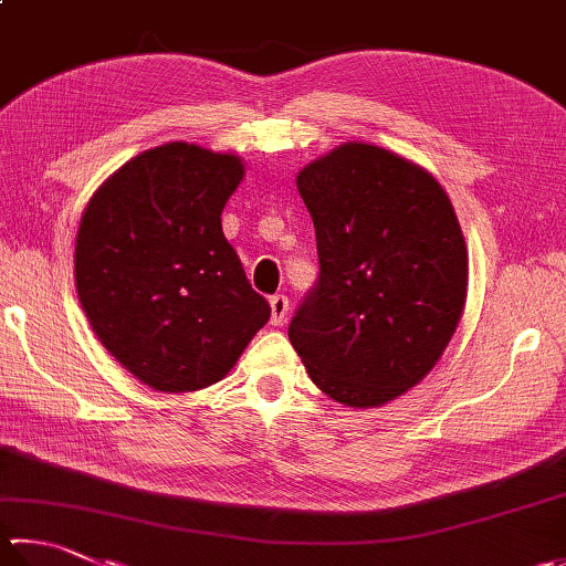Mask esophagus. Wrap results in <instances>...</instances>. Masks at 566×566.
<instances>
[{
    "label": "esophagus",
    "mask_w": 566,
    "mask_h": 566,
    "mask_svg": "<svg viewBox=\"0 0 566 566\" xmlns=\"http://www.w3.org/2000/svg\"><path fill=\"white\" fill-rule=\"evenodd\" d=\"M269 303H271V325H283L287 315V297L273 295Z\"/></svg>",
    "instance_id": "34e87169"
}]
</instances>
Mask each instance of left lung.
Masks as SVG:
<instances>
[{"instance_id":"left-lung-1","label":"left lung","mask_w":566,"mask_h":566,"mask_svg":"<svg viewBox=\"0 0 566 566\" xmlns=\"http://www.w3.org/2000/svg\"><path fill=\"white\" fill-rule=\"evenodd\" d=\"M319 279L287 337L319 391L375 409L416 387L461 323L468 249L446 189L384 147L345 143L295 177Z\"/></svg>"}]
</instances>
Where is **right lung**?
I'll list each match as a JSON object with an SVG mask.
<instances>
[{"instance_id":"add662e5","label":"right lung","mask_w":566,"mask_h":566,"mask_svg":"<svg viewBox=\"0 0 566 566\" xmlns=\"http://www.w3.org/2000/svg\"><path fill=\"white\" fill-rule=\"evenodd\" d=\"M243 175L239 155L167 143L127 159L83 209L73 253L83 313L157 391L223 379L271 317L221 231Z\"/></svg>"}]
</instances>
